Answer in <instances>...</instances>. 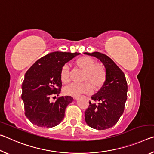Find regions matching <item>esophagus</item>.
<instances>
[{"label": "esophagus", "instance_id": "obj_1", "mask_svg": "<svg viewBox=\"0 0 154 154\" xmlns=\"http://www.w3.org/2000/svg\"><path fill=\"white\" fill-rule=\"evenodd\" d=\"M78 98H79V97H78V96H77V97H74V99H75V100H77Z\"/></svg>", "mask_w": 154, "mask_h": 154}]
</instances>
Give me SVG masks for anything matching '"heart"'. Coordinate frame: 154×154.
Wrapping results in <instances>:
<instances>
[{
	"label": "heart",
	"mask_w": 154,
	"mask_h": 154,
	"mask_svg": "<svg viewBox=\"0 0 154 154\" xmlns=\"http://www.w3.org/2000/svg\"><path fill=\"white\" fill-rule=\"evenodd\" d=\"M77 64L83 72L82 81L81 83H71L64 88L65 94L77 97L82 94H90L92 92V87L98 90L103 86L105 82L106 73L104 68L101 65L96 64V61L91 57L83 56L77 60ZM70 69L68 65L62 66L60 71V79L63 83H69Z\"/></svg>",
	"instance_id": "heart-1"
}]
</instances>
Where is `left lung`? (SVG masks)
Listing matches in <instances>:
<instances>
[{"label": "left lung", "instance_id": "obj_1", "mask_svg": "<svg viewBox=\"0 0 154 154\" xmlns=\"http://www.w3.org/2000/svg\"><path fill=\"white\" fill-rule=\"evenodd\" d=\"M85 54L94 56L103 62L106 70L105 82L100 90L91 96L85 111V120L88 126L96 130L110 128L116 124L124 111L127 100L128 85L123 71L105 54L93 52ZM97 101L98 104L94 102Z\"/></svg>", "mask_w": 154, "mask_h": 154}]
</instances>
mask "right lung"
Instances as JSON below:
<instances>
[{
  "mask_svg": "<svg viewBox=\"0 0 154 154\" xmlns=\"http://www.w3.org/2000/svg\"><path fill=\"white\" fill-rule=\"evenodd\" d=\"M80 53L55 51L38 59L26 72L22 85L25 116L38 127L52 128L64 118L65 109L73 98L61 96L50 102L51 95L60 92L62 66Z\"/></svg>",
  "mask_w": 154,
  "mask_h": 154,
  "instance_id": "right-lung-1",
  "label": "right lung"
}]
</instances>
